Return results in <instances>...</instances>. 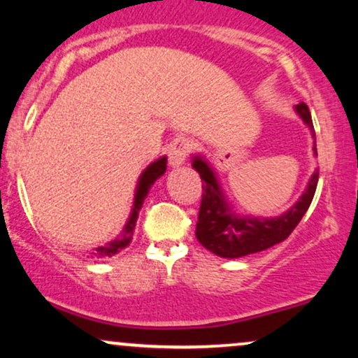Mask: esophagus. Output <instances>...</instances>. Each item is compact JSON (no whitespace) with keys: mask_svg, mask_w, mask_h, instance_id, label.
Instances as JSON below:
<instances>
[{"mask_svg":"<svg viewBox=\"0 0 358 358\" xmlns=\"http://www.w3.org/2000/svg\"><path fill=\"white\" fill-rule=\"evenodd\" d=\"M192 149H193L192 141L187 139V137H178V139H175L169 152V164L171 166L183 165Z\"/></svg>","mask_w":358,"mask_h":358,"instance_id":"obj_1","label":"esophagus"}]
</instances>
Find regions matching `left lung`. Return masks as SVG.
Segmentation results:
<instances>
[{"label": "left lung", "instance_id": "1", "mask_svg": "<svg viewBox=\"0 0 358 358\" xmlns=\"http://www.w3.org/2000/svg\"><path fill=\"white\" fill-rule=\"evenodd\" d=\"M294 111L309 127L314 139L316 134H314L309 108L304 103H299L294 106ZM313 150L314 155L317 157L316 139H314ZM192 166L204 182L196 222V239L209 252L222 257V259H239V257L270 249L271 245L280 244L287 239L303 219L304 213L308 211L314 193H316L319 178V171L316 170L309 178L308 187L298 201L280 216H241L229 204L216 171L208 164L206 159L201 155H194Z\"/></svg>", "mask_w": 358, "mask_h": 358}]
</instances>
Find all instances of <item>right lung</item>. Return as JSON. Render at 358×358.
Masks as SVG:
<instances>
[{
	"mask_svg": "<svg viewBox=\"0 0 358 358\" xmlns=\"http://www.w3.org/2000/svg\"><path fill=\"white\" fill-rule=\"evenodd\" d=\"M166 170V157H160L159 160L152 162V164L147 166V169L142 171V175L139 176V182H137V188H136V194H134V206H132L131 216L127 219L126 226L116 239H113L111 242H108L106 245L96 247L93 254L98 257H113L119 254V252L126 249L127 245L132 242V236H134V229H136V222L137 217H139V211L142 208V203L149 193V189L152 185H154L157 180L160 178L162 175L165 173Z\"/></svg>",
	"mask_w": 358,
	"mask_h": 358,
	"instance_id": "right-lung-1",
	"label": "right lung"
}]
</instances>
